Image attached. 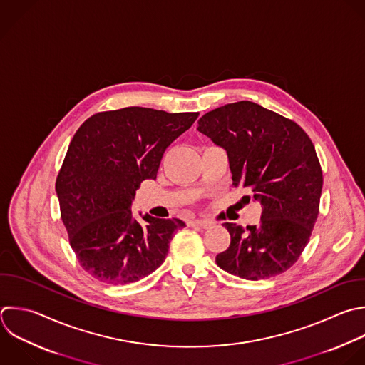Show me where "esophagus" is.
<instances>
[{"label": "esophagus", "mask_w": 365, "mask_h": 365, "mask_svg": "<svg viewBox=\"0 0 365 365\" xmlns=\"http://www.w3.org/2000/svg\"><path fill=\"white\" fill-rule=\"evenodd\" d=\"M211 221H207V220H192L188 222L190 227H200V228H208L211 227Z\"/></svg>", "instance_id": "34e87169"}]
</instances>
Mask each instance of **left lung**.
<instances>
[{"label": "left lung", "mask_w": 365, "mask_h": 365, "mask_svg": "<svg viewBox=\"0 0 365 365\" xmlns=\"http://www.w3.org/2000/svg\"><path fill=\"white\" fill-rule=\"evenodd\" d=\"M198 131L225 148L232 185L251 190L262 208L258 225L224 224L231 242L215 257L217 265L252 281L287 271L319 212L322 170L312 141L292 120L251 101L207 113Z\"/></svg>", "instance_id": "left-lung-1"}]
</instances>
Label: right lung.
I'll use <instances>...</instances> for the list:
<instances>
[{
  "label": "right lung",
  "instance_id": "1",
  "mask_svg": "<svg viewBox=\"0 0 365 365\" xmlns=\"http://www.w3.org/2000/svg\"><path fill=\"white\" fill-rule=\"evenodd\" d=\"M127 107L91 115L77 130L57 175L61 220L80 265L114 285L140 281L165 259L185 227L178 218L133 217L144 180H155L165 150L198 118Z\"/></svg>",
  "mask_w": 365,
  "mask_h": 365
}]
</instances>
